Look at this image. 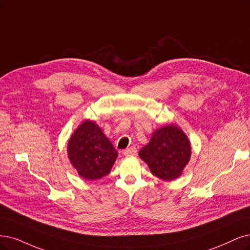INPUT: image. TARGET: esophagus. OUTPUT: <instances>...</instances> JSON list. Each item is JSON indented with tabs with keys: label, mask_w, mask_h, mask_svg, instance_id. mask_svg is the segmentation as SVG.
Returning <instances> with one entry per match:
<instances>
[{
	"label": "esophagus",
	"mask_w": 250,
	"mask_h": 250,
	"mask_svg": "<svg viewBox=\"0 0 250 250\" xmlns=\"http://www.w3.org/2000/svg\"><path fill=\"white\" fill-rule=\"evenodd\" d=\"M124 155L125 156H131V155H135L137 153V149L136 147H130V148H126L123 151Z\"/></svg>",
	"instance_id": "esophagus-1"
}]
</instances>
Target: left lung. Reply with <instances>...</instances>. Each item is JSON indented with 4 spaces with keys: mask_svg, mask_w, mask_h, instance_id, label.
I'll return each instance as SVG.
<instances>
[{
    "mask_svg": "<svg viewBox=\"0 0 250 250\" xmlns=\"http://www.w3.org/2000/svg\"><path fill=\"white\" fill-rule=\"evenodd\" d=\"M154 176L165 181L179 177L190 159V144L179 127L166 125L155 131L150 142L139 151Z\"/></svg>",
    "mask_w": 250,
    "mask_h": 250,
    "instance_id": "left-lung-1",
    "label": "left lung"
}]
</instances>
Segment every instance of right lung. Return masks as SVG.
I'll use <instances>...</instances> for the list:
<instances>
[{"instance_id": "1", "label": "right lung", "mask_w": 250, "mask_h": 250, "mask_svg": "<svg viewBox=\"0 0 250 250\" xmlns=\"http://www.w3.org/2000/svg\"><path fill=\"white\" fill-rule=\"evenodd\" d=\"M68 156L81 177L96 180L109 174L117 158V151L101 128L86 120L72 135Z\"/></svg>"}]
</instances>
